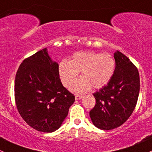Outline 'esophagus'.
I'll return each mask as SVG.
<instances>
[{
	"mask_svg": "<svg viewBox=\"0 0 152 152\" xmlns=\"http://www.w3.org/2000/svg\"><path fill=\"white\" fill-rule=\"evenodd\" d=\"M82 98H83V95H75V99H76V100H80V99H81Z\"/></svg>",
	"mask_w": 152,
	"mask_h": 152,
	"instance_id": "obj_1",
	"label": "esophagus"
}]
</instances>
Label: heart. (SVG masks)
<instances>
[{"mask_svg": "<svg viewBox=\"0 0 152 152\" xmlns=\"http://www.w3.org/2000/svg\"><path fill=\"white\" fill-rule=\"evenodd\" d=\"M115 70V60L108 53L78 51L69 60H63L59 63V75L65 86H69L75 78L81 73V77L73 82L70 90L82 94L92 86L100 89L106 86L112 78Z\"/></svg>", "mask_w": 152, "mask_h": 152, "instance_id": "1", "label": "heart"}]
</instances>
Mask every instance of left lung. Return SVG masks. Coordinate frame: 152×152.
I'll return each instance as SVG.
<instances>
[{"instance_id":"left-lung-1","label":"left lung","mask_w":152,"mask_h":152,"mask_svg":"<svg viewBox=\"0 0 152 152\" xmlns=\"http://www.w3.org/2000/svg\"><path fill=\"white\" fill-rule=\"evenodd\" d=\"M114 59L112 78L93 94L96 103L89 112L93 125L102 130H112L125 123L135 108L140 92L137 67L118 50L114 53Z\"/></svg>"}]
</instances>
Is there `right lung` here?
<instances>
[{
  "instance_id": "right-lung-1",
  "label": "right lung",
  "mask_w": 152,
  "mask_h": 152,
  "mask_svg": "<svg viewBox=\"0 0 152 152\" xmlns=\"http://www.w3.org/2000/svg\"><path fill=\"white\" fill-rule=\"evenodd\" d=\"M58 68L44 48L23 60L17 71V109L37 131L51 133L58 129L75 102V95L62 84Z\"/></svg>"
}]
</instances>
